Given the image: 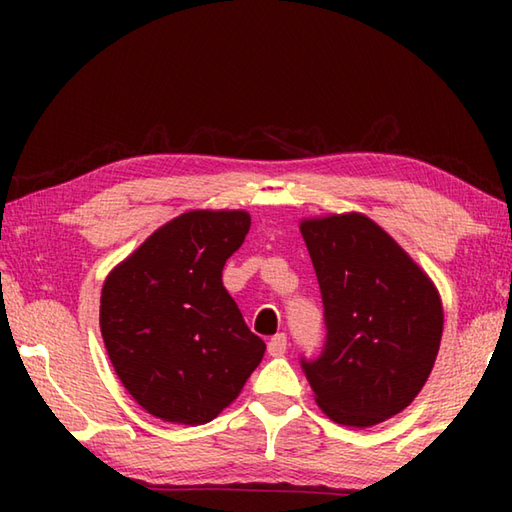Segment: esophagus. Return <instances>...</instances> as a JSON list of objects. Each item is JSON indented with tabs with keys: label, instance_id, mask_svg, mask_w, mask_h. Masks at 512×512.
Masks as SVG:
<instances>
[{
	"label": "esophagus",
	"instance_id": "esophagus-1",
	"mask_svg": "<svg viewBox=\"0 0 512 512\" xmlns=\"http://www.w3.org/2000/svg\"><path fill=\"white\" fill-rule=\"evenodd\" d=\"M288 350V336L286 334H275L273 339L268 341V354L270 356H284Z\"/></svg>",
	"mask_w": 512,
	"mask_h": 512
}]
</instances>
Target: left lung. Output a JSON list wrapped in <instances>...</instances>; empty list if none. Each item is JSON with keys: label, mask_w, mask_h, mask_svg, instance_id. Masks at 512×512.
Wrapping results in <instances>:
<instances>
[{"label": "left lung", "mask_w": 512, "mask_h": 512, "mask_svg": "<svg viewBox=\"0 0 512 512\" xmlns=\"http://www.w3.org/2000/svg\"><path fill=\"white\" fill-rule=\"evenodd\" d=\"M319 279L325 345L301 369L319 407L372 427L418 396L442 339L438 290L383 228L361 213L301 222Z\"/></svg>", "instance_id": "left-lung-1"}]
</instances>
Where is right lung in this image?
Returning <instances> with one entry per match:
<instances>
[{
  "label": "right lung",
  "instance_id": "add662e5",
  "mask_svg": "<svg viewBox=\"0 0 512 512\" xmlns=\"http://www.w3.org/2000/svg\"><path fill=\"white\" fill-rule=\"evenodd\" d=\"M244 211H191L107 277L101 334L118 378L151 416L204 424L237 398L266 343L222 284L244 244Z\"/></svg>",
  "mask_w": 512,
  "mask_h": 512
}]
</instances>
